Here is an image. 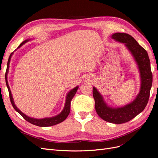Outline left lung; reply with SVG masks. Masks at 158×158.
Instances as JSON below:
<instances>
[{"instance_id":"8db88e82","label":"left lung","mask_w":158,"mask_h":158,"mask_svg":"<svg viewBox=\"0 0 158 158\" xmlns=\"http://www.w3.org/2000/svg\"><path fill=\"white\" fill-rule=\"evenodd\" d=\"M112 38L125 44L126 47L135 57L141 76L140 93L134 102L125 107L117 109L107 106L102 96L94 87L93 96L95 100V111L100 117L109 123L122 124L131 121L145 109L150 98L152 85V73L147 51L131 35L127 33H116L112 35Z\"/></svg>"}]
</instances>
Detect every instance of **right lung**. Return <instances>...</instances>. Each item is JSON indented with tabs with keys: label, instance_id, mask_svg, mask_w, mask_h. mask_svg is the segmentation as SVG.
<instances>
[{
	"label": "right lung",
	"instance_id": "add662e5",
	"mask_svg": "<svg viewBox=\"0 0 158 158\" xmlns=\"http://www.w3.org/2000/svg\"><path fill=\"white\" fill-rule=\"evenodd\" d=\"M27 41H28V40L24 41L23 42H22V44L18 46V48L20 47H21L23 44H24L25 43H26ZM13 54V52L10 54V56H9V59L8 60V63H7V69H6V72L8 70V66H9V63H10V60L11 59L12 55ZM7 74V73H6ZM6 84L7 85V88L8 89V92H9V97H10V102L12 105V106L14 107V109L16 110L17 112H18L20 113L21 115L23 117V118L26 120L27 122L30 123L31 124H33V125L38 126V127H50V126H53L56 125V124H59L61 122L64 121L66 118L68 117V115L69 114L70 112V103H71V101L73 99V97L74 96V95L76 93V91H77L78 87H76L75 88L72 89L70 92L69 93V94L67 95V97H66V103H65V106L64 108L63 109V111H62L59 115L55 116L54 117H51V118H43V119H35V118H33L31 117H29L26 116L25 114H23L22 112H21L20 110H19L16 107L15 105H14V103L13 102V99L12 97V94H11V92L10 88H9V85L8 84V82L7 80L6 81Z\"/></svg>",
	"mask_w": 158,
	"mask_h": 158
}]
</instances>
